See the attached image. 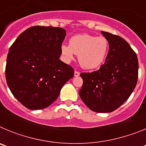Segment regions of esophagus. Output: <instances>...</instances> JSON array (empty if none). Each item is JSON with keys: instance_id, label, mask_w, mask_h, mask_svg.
<instances>
[{"instance_id": "esophagus-1", "label": "esophagus", "mask_w": 146, "mask_h": 146, "mask_svg": "<svg viewBox=\"0 0 146 146\" xmlns=\"http://www.w3.org/2000/svg\"><path fill=\"white\" fill-rule=\"evenodd\" d=\"M74 77H78V76L80 75V73L78 72H77V71H75V72H74Z\"/></svg>"}]
</instances>
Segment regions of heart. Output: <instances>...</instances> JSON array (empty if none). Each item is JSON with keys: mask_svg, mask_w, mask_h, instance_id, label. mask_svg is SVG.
Segmentation results:
<instances>
[{"mask_svg": "<svg viewBox=\"0 0 146 146\" xmlns=\"http://www.w3.org/2000/svg\"><path fill=\"white\" fill-rule=\"evenodd\" d=\"M109 50V42L104 36L82 33L69 39V45H61L60 50L64 58L72 60L74 54L78 55L80 65L86 69H96L104 63Z\"/></svg>", "mask_w": 146, "mask_h": 146, "instance_id": "1", "label": "heart"}]
</instances>
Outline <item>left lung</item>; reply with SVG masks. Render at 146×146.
Returning <instances> with one entry per match:
<instances>
[{
    "mask_svg": "<svg viewBox=\"0 0 146 146\" xmlns=\"http://www.w3.org/2000/svg\"><path fill=\"white\" fill-rule=\"evenodd\" d=\"M109 42L106 60L100 69L81 73L83 84L79 94L92 111L111 113L129 99L138 78V60L123 38L102 31Z\"/></svg>",
    "mask_w": 146,
    "mask_h": 146,
    "instance_id": "obj_1",
    "label": "left lung"
}]
</instances>
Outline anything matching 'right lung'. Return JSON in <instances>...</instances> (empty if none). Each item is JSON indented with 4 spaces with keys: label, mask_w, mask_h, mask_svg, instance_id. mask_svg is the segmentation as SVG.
<instances>
[{
    "label": "right lung",
    "mask_w": 146,
    "mask_h": 146,
    "mask_svg": "<svg viewBox=\"0 0 146 146\" xmlns=\"http://www.w3.org/2000/svg\"><path fill=\"white\" fill-rule=\"evenodd\" d=\"M66 35L61 28L31 27L9 48L6 66L7 85L28 109L50 106L74 76L73 68L59 60Z\"/></svg>",
    "instance_id": "1"
}]
</instances>
